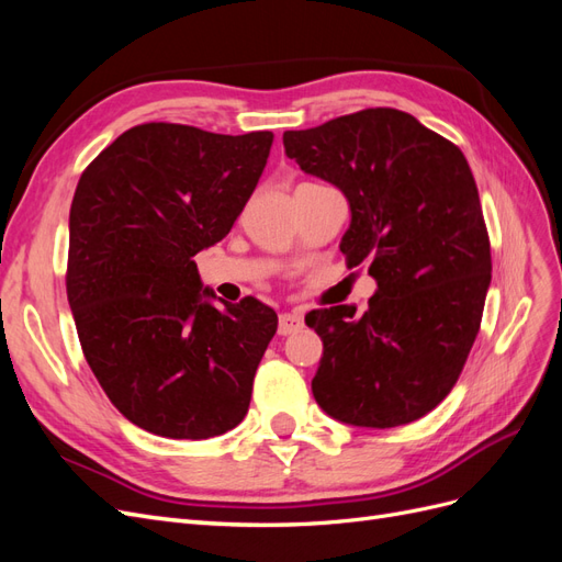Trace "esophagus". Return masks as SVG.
Segmentation results:
<instances>
[{"instance_id":"34e87169","label":"esophagus","mask_w":562,"mask_h":562,"mask_svg":"<svg viewBox=\"0 0 562 562\" xmlns=\"http://www.w3.org/2000/svg\"><path fill=\"white\" fill-rule=\"evenodd\" d=\"M304 328V321L300 314H281L279 316V335H293Z\"/></svg>"}]
</instances>
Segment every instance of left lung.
I'll list each match as a JSON object with an SVG mask.
<instances>
[{"instance_id":"left-lung-1","label":"left lung","mask_w":562,"mask_h":562,"mask_svg":"<svg viewBox=\"0 0 562 562\" xmlns=\"http://www.w3.org/2000/svg\"><path fill=\"white\" fill-rule=\"evenodd\" d=\"M285 157L333 182L351 209L339 250L368 265V310L337 304L304 321L323 339L312 391L330 417L389 429L431 413L481 330L490 236L467 157L394 108L283 133Z\"/></svg>"}]
</instances>
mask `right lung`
<instances>
[{
	"mask_svg": "<svg viewBox=\"0 0 562 562\" xmlns=\"http://www.w3.org/2000/svg\"><path fill=\"white\" fill-rule=\"evenodd\" d=\"M271 140L149 122L77 182L65 285L81 351L116 411L149 434L201 440L248 413L277 312L255 297L215 307L192 258L229 234Z\"/></svg>",
	"mask_w": 562,
	"mask_h": 562,
	"instance_id": "1",
	"label": "right lung"
}]
</instances>
